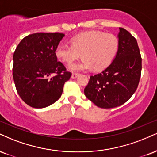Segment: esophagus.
<instances>
[{
  "label": "esophagus",
  "mask_w": 157,
  "mask_h": 157,
  "mask_svg": "<svg viewBox=\"0 0 157 157\" xmlns=\"http://www.w3.org/2000/svg\"><path fill=\"white\" fill-rule=\"evenodd\" d=\"M79 76V74H77V73H73L72 75H71V78H73V79H75V78H77V77Z\"/></svg>",
  "instance_id": "esophagus-1"
}]
</instances>
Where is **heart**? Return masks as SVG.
I'll return each mask as SVG.
<instances>
[{
  "label": "heart",
  "mask_w": 157,
  "mask_h": 157,
  "mask_svg": "<svg viewBox=\"0 0 157 157\" xmlns=\"http://www.w3.org/2000/svg\"><path fill=\"white\" fill-rule=\"evenodd\" d=\"M71 46L61 42L56 49V55L61 61L71 64L82 57L80 63L69 66L72 71H100L108 67L116 56L118 48V40L116 36L99 31L81 33L71 39Z\"/></svg>",
  "instance_id": "b5f03b06"
}]
</instances>
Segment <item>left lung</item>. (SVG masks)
<instances>
[{"label":"left lung","instance_id":"obj_1","mask_svg":"<svg viewBox=\"0 0 157 157\" xmlns=\"http://www.w3.org/2000/svg\"><path fill=\"white\" fill-rule=\"evenodd\" d=\"M118 48L114 60L101 73L90 77L86 97L100 108L109 109L127 101L138 86L142 58L137 40L119 28Z\"/></svg>","mask_w":157,"mask_h":157}]
</instances>
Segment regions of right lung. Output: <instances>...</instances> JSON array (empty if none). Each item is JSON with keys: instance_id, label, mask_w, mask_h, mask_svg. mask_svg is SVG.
<instances>
[{"instance_id": "right-lung-1", "label": "right lung", "mask_w": 157, "mask_h": 157, "mask_svg": "<svg viewBox=\"0 0 157 157\" xmlns=\"http://www.w3.org/2000/svg\"><path fill=\"white\" fill-rule=\"evenodd\" d=\"M61 33H36L27 36L13 56V78L17 91L28 105L44 108L61 96L71 73L58 61L56 49Z\"/></svg>"}]
</instances>
